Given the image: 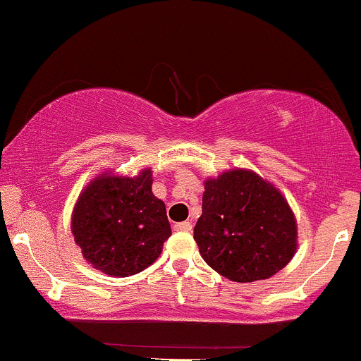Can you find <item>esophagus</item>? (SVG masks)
<instances>
[{"label": "esophagus", "mask_w": 361, "mask_h": 361, "mask_svg": "<svg viewBox=\"0 0 361 361\" xmlns=\"http://www.w3.org/2000/svg\"><path fill=\"white\" fill-rule=\"evenodd\" d=\"M175 231H180V233H190V231H192V222L185 221V222L175 224Z\"/></svg>", "instance_id": "34e87169"}]
</instances>
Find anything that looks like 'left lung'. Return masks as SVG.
Returning a JSON list of instances; mask_svg holds the SVG:
<instances>
[{"instance_id": "8db88e82", "label": "left lung", "mask_w": 361, "mask_h": 361, "mask_svg": "<svg viewBox=\"0 0 361 361\" xmlns=\"http://www.w3.org/2000/svg\"><path fill=\"white\" fill-rule=\"evenodd\" d=\"M202 215L193 229L202 258L226 279L267 280L295 255L297 221L287 198L251 169L205 180Z\"/></svg>"}]
</instances>
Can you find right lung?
Listing matches in <instances>:
<instances>
[{"instance_id": "obj_1", "label": "right lung", "mask_w": 361, "mask_h": 361, "mask_svg": "<svg viewBox=\"0 0 361 361\" xmlns=\"http://www.w3.org/2000/svg\"><path fill=\"white\" fill-rule=\"evenodd\" d=\"M71 233L86 263L105 275L146 270L171 235L166 205L152 193L151 168L135 176L110 169L94 176L74 204Z\"/></svg>"}]
</instances>
